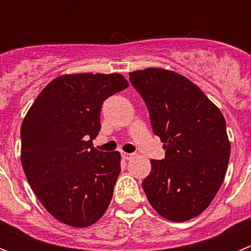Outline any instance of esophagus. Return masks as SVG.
I'll use <instances>...</instances> for the list:
<instances>
[{
    "label": "esophagus",
    "instance_id": "1",
    "mask_svg": "<svg viewBox=\"0 0 251 251\" xmlns=\"http://www.w3.org/2000/svg\"><path fill=\"white\" fill-rule=\"evenodd\" d=\"M132 157H133L132 153H126V152L122 153V158L126 159V161H128V159H130V158H132Z\"/></svg>",
    "mask_w": 251,
    "mask_h": 251
}]
</instances>
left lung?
Segmentation results:
<instances>
[{"label":"left lung","mask_w":251,"mask_h":251,"mask_svg":"<svg viewBox=\"0 0 251 251\" xmlns=\"http://www.w3.org/2000/svg\"><path fill=\"white\" fill-rule=\"evenodd\" d=\"M129 79L166 150L165 159H151L142 183L148 202L166 220H191L208 207L225 178L231 147L225 118L178 73L148 68L129 73Z\"/></svg>","instance_id":"1"}]
</instances>
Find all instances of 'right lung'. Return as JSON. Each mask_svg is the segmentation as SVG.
<instances>
[{"label":"right lung","mask_w":251,"mask_h":251,"mask_svg":"<svg viewBox=\"0 0 251 251\" xmlns=\"http://www.w3.org/2000/svg\"><path fill=\"white\" fill-rule=\"evenodd\" d=\"M112 74H65L37 95L21 124V163L41 205L57 221L88 227L109 206L121 174V153L100 152L101 104L128 88Z\"/></svg>","instance_id":"obj_1"}]
</instances>
